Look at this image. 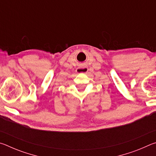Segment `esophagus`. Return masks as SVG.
I'll return each instance as SVG.
<instances>
[{
  "mask_svg": "<svg viewBox=\"0 0 156 156\" xmlns=\"http://www.w3.org/2000/svg\"><path fill=\"white\" fill-rule=\"evenodd\" d=\"M88 67L86 66H80L76 69V72L78 73H87L88 72Z\"/></svg>",
  "mask_w": 156,
  "mask_h": 156,
  "instance_id": "obj_1",
  "label": "esophagus"
}]
</instances>
